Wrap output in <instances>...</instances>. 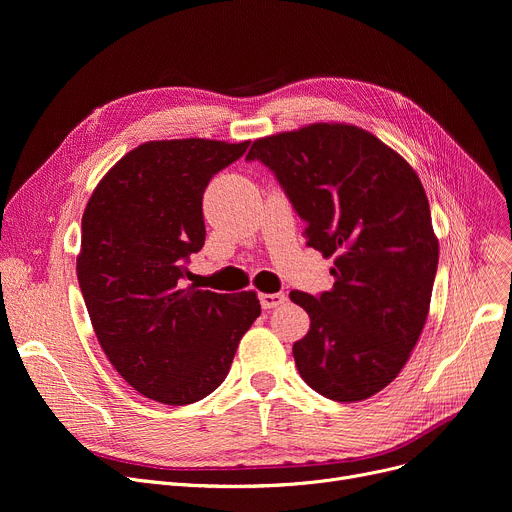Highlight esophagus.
Instances as JSON below:
<instances>
[{
  "label": "esophagus",
  "mask_w": 512,
  "mask_h": 512,
  "mask_svg": "<svg viewBox=\"0 0 512 512\" xmlns=\"http://www.w3.org/2000/svg\"><path fill=\"white\" fill-rule=\"evenodd\" d=\"M259 303L263 309H276L286 303V294L284 292H261L259 294Z\"/></svg>",
  "instance_id": "1"
}]
</instances>
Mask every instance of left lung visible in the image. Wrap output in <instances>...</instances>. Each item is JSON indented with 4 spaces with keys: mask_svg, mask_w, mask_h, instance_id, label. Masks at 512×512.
<instances>
[{
    "mask_svg": "<svg viewBox=\"0 0 512 512\" xmlns=\"http://www.w3.org/2000/svg\"><path fill=\"white\" fill-rule=\"evenodd\" d=\"M259 159L305 220L307 245L334 257V286L290 301L311 319L292 355L309 388L336 402L384 390L405 367L432 301L438 236L409 161L371 132L315 122L257 139Z\"/></svg>",
    "mask_w": 512,
    "mask_h": 512,
    "instance_id": "obj_1",
    "label": "left lung"
}]
</instances>
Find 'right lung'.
<instances>
[{
	"label": "right lung",
	"instance_id": "1",
	"mask_svg": "<svg viewBox=\"0 0 512 512\" xmlns=\"http://www.w3.org/2000/svg\"><path fill=\"white\" fill-rule=\"evenodd\" d=\"M249 141H147L99 180L76 276L105 357L143 396L191 405L218 388L261 313L255 290L184 286L205 242L203 193Z\"/></svg>",
	"mask_w": 512,
	"mask_h": 512
}]
</instances>
